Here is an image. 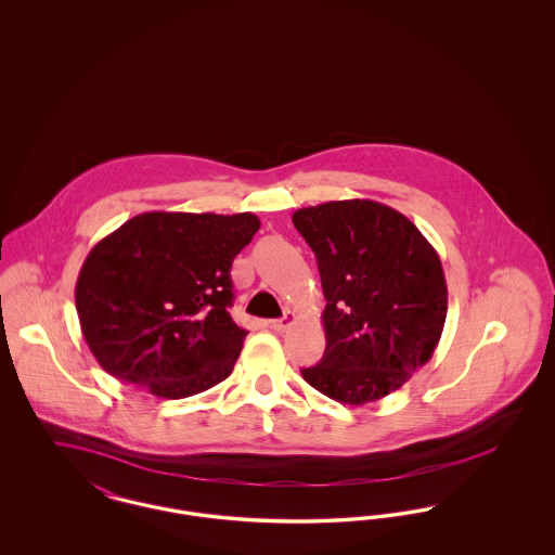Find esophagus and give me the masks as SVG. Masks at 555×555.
Returning <instances> with one entry per match:
<instances>
[{
	"label": "esophagus",
	"mask_w": 555,
	"mask_h": 555,
	"mask_svg": "<svg viewBox=\"0 0 555 555\" xmlns=\"http://www.w3.org/2000/svg\"><path fill=\"white\" fill-rule=\"evenodd\" d=\"M293 322H295V314L285 312V317L276 318V320H270V326H272L276 333H285Z\"/></svg>",
	"instance_id": "esophagus-1"
}]
</instances>
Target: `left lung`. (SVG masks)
<instances>
[{
    "label": "left lung",
    "mask_w": 555,
    "mask_h": 555,
    "mask_svg": "<svg viewBox=\"0 0 555 555\" xmlns=\"http://www.w3.org/2000/svg\"><path fill=\"white\" fill-rule=\"evenodd\" d=\"M317 256L326 349L301 376L322 396L362 405L397 391L441 339L448 285L435 247L403 214L328 202L293 214Z\"/></svg>",
    "instance_id": "obj_1"
}]
</instances>
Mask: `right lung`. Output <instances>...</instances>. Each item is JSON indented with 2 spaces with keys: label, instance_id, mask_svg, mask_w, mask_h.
<instances>
[{
  "label": "right lung",
  "instance_id": "right-lung-1",
  "mask_svg": "<svg viewBox=\"0 0 555 555\" xmlns=\"http://www.w3.org/2000/svg\"><path fill=\"white\" fill-rule=\"evenodd\" d=\"M258 229L249 211H145L102 238L75 289L100 366L164 399L222 383L247 335L229 312L231 266Z\"/></svg>",
  "mask_w": 555,
  "mask_h": 555
}]
</instances>
